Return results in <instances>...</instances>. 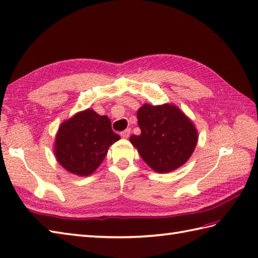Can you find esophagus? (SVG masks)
<instances>
[{
	"mask_svg": "<svg viewBox=\"0 0 258 258\" xmlns=\"http://www.w3.org/2000/svg\"><path fill=\"white\" fill-rule=\"evenodd\" d=\"M130 134H131V130L130 128H126L125 131H123L122 133H120V136H122L123 139H128Z\"/></svg>",
	"mask_w": 258,
	"mask_h": 258,
	"instance_id": "esophagus-1",
	"label": "esophagus"
}]
</instances>
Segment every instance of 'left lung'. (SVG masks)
I'll return each instance as SVG.
<instances>
[{
	"instance_id": "1",
	"label": "left lung",
	"mask_w": 258,
	"mask_h": 258,
	"mask_svg": "<svg viewBox=\"0 0 258 258\" xmlns=\"http://www.w3.org/2000/svg\"><path fill=\"white\" fill-rule=\"evenodd\" d=\"M140 135L130 142L153 171L165 174L177 169L188 161L199 141L194 123L185 113L165 103H145L138 111Z\"/></svg>"
}]
</instances>
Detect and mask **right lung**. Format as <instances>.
Masks as SVG:
<instances>
[{
    "mask_svg": "<svg viewBox=\"0 0 258 258\" xmlns=\"http://www.w3.org/2000/svg\"><path fill=\"white\" fill-rule=\"evenodd\" d=\"M119 139L112 131L106 115L87 108L59 125L54 141V155L68 172L89 176L101 165L109 146Z\"/></svg>",
    "mask_w": 258,
    "mask_h": 258,
    "instance_id": "add662e5",
    "label": "right lung"
}]
</instances>
